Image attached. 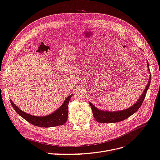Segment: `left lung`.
I'll list each match as a JSON object with an SVG mask.
<instances>
[{
  "mask_svg": "<svg viewBox=\"0 0 160 160\" xmlns=\"http://www.w3.org/2000/svg\"><path fill=\"white\" fill-rule=\"evenodd\" d=\"M148 68H149V63L147 62ZM150 80H151V74H150L148 84H147L145 87V89L144 90L143 92L141 95V97L139 98V99L136 102L135 104L133 106L129 107V108L125 109L124 111H118L115 112H108L105 111H101L98 110V109L94 106L93 104L89 102L90 105L92 108V111L93 113V116L94 118L97 122H102V123H109V122H118L119 121H123L126 119L130 116H131L133 114H134L136 111H138V109L140 108L141 105L142 104L143 101L144 100L145 97L147 93V91L148 88L149 87L150 85Z\"/></svg>",
  "mask_w": 160,
  "mask_h": 160,
  "instance_id": "obj_1",
  "label": "left lung"
}]
</instances>
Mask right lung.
Instances as JSON below:
<instances>
[{"instance_id":"right-lung-1","label":"right lung","mask_w":160,"mask_h":160,"mask_svg":"<svg viewBox=\"0 0 160 160\" xmlns=\"http://www.w3.org/2000/svg\"><path fill=\"white\" fill-rule=\"evenodd\" d=\"M72 97V94L70 95L56 112L45 117H35L29 115V114L20 110V108H18L12 102L11 99L10 101L13 108L15 109L18 115L22 117L27 121L30 122L31 124L40 127H52L62 125L66 122L68 116V103H69Z\"/></svg>"}]
</instances>
